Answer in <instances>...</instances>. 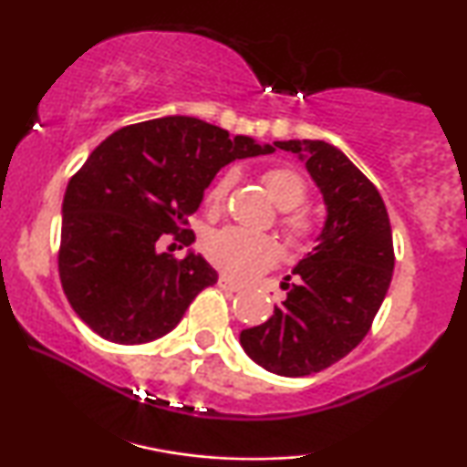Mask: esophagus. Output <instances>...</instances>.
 Segmentation results:
<instances>
[{
  "mask_svg": "<svg viewBox=\"0 0 467 467\" xmlns=\"http://www.w3.org/2000/svg\"><path fill=\"white\" fill-rule=\"evenodd\" d=\"M219 286H221L223 291H232V293H238V291L244 289V286L238 285V283H234V280L229 278V276H221L219 278Z\"/></svg>",
  "mask_w": 467,
  "mask_h": 467,
  "instance_id": "1",
  "label": "esophagus"
}]
</instances>
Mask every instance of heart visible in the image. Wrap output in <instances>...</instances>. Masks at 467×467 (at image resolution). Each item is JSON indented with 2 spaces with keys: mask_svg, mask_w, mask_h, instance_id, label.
Masks as SVG:
<instances>
[{
  "mask_svg": "<svg viewBox=\"0 0 467 467\" xmlns=\"http://www.w3.org/2000/svg\"><path fill=\"white\" fill-rule=\"evenodd\" d=\"M264 184L280 210H285L280 225L286 238L296 244L308 242L317 232L315 216L299 208L308 197V184L293 168L274 165L264 171ZM234 184V171H225L206 191V206L219 210ZM203 253L213 264L235 280H248L270 270L280 257V246L272 235L254 234L242 227L216 229L203 240Z\"/></svg>",
  "mask_w": 467,
  "mask_h": 467,
  "instance_id": "obj_1",
  "label": "heart"
}]
</instances>
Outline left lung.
<instances>
[{
    "label": "left lung",
    "mask_w": 467,
    "mask_h": 467,
    "mask_svg": "<svg viewBox=\"0 0 467 467\" xmlns=\"http://www.w3.org/2000/svg\"><path fill=\"white\" fill-rule=\"evenodd\" d=\"M274 146L306 161L327 219L280 285L286 297L265 323L242 331L240 344L267 372L297 379L334 366L366 337L393 276V235L379 189L340 149L323 140Z\"/></svg>",
    "instance_id": "8db88e82"
}]
</instances>
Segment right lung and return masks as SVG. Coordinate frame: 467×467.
Here are the masks:
<instances>
[{"label":"right lung","instance_id":"obj_1","mask_svg":"<svg viewBox=\"0 0 467 467\" xmlns=\"http://www.w3.org/2000/svg\"><path fill=\"white\" fill-rule=\"evenodd\" d=\"M274 152L193 117H163L108 136L76 171L63 197L59 278L76 315L104 340L144 344L181 323L219 274L189 246V216L223 165Z\"/></svg>","mask_w":467,"mask_h":467}]
</instances>
